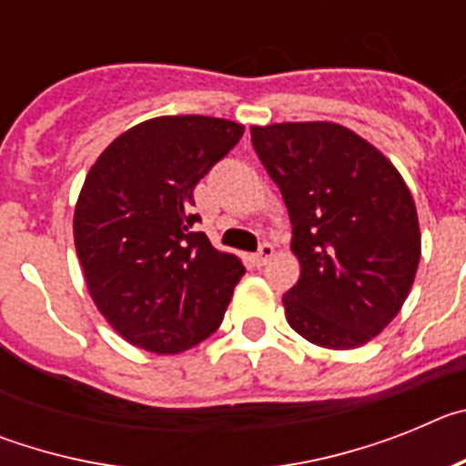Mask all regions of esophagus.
<instances>
[{
    "mask_svg": "<svg viewBox=\"0 0 466 466\" xmlns=\"http://www.w3.org/2000/svg\"><path fill=\"white\" fill-rule=\"evenodd\" d=\"M273 254H275V247L270 245V242H263V245L258 247V252L254 254V263H257L258 268H261V266H266V263L273 258Z\"/></svg>",
    "mask_w": 466,
    "mask_h": 466,
    "instance_id": "1",
    "label": "esophagus"
}]
</instances>
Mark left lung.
Returning a JSON list of instances; mask_svg holds the SVG:
<instances>
[{"label":"left lung","instance_id":"left-lung-1","mask_svg":"<svg viewBox=\"0 0 466 466\" xmlns=\"http://www.w3.org/2000/svg\"><path fill=\"white\" fill-rule=\"evenodd\" d=\"M252 144L282 193L300 263L282 296L287 322L322 348L369 343L401 310L418 270L409 187L373 144L339 123L254 126Z\"/></svg>","mask_w":466,"mask_h":466}]
</instances>
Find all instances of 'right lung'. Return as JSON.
<instances>
[{"label":"right lung","mask_w":466,"mask_h":466,"mask_svg":"<svg viewBox=\"0 0 466 466\" xmlns=\"http://www.w3.org/2000/svg\"><path fill=\"white\" fill-rule=\"evenodd\" d=\"M242 133L226 118L158 116L90 167L74 245L95 306L127 343L177 355L219 329L245 266L196 230L193 188Z\"/></svg>","instance_id":"obj_1"}]
</instances>
